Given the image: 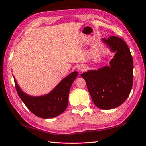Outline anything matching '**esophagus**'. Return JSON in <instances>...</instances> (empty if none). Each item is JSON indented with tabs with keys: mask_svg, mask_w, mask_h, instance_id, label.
Returning <instances> with one entry per match:
<instances>
[{
	"mask_svg": "<svg viewBox=\"0 0 146 146\" xmlns=\"http://www.w3.org/2000/svg\"><path fill=\"white\" fill-rule=\"evenodd\" d=\"M78 71H80V72H83V71H84L86 70V67L85 65H83V64H81L78 67Z\"/></svg>",
	"mask_w": 146,
	"mask_h": 146,
	"instance_id": "esophagus-1",
	"label": "esophagus"
}]
</instances>
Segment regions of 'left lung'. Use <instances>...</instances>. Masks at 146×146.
Instances as JSON below:
<instances>
[{
	"label": "left lung",
	"mask_w": 146,
	"mask_h": 146,
	"mask_svg": "<svg viewBox=\"0 0 146 146\" xmlns=\"http://www.w3.org/2000/svg\"><path fill=\"white\" fill-rule=\"evenodd\" d=\"M102 41L115 53L110 66L81 74L93 102L102 110L118 107L127 99L133 83V60L129 49L122 38L110 36Z\"/></svg>",
	"instance_id": "left-lung-1"
}]
</instances>
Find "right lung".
Here are the masks:
<instances>
[{
	"label": "right lung",
	"instance_id": "obj_1",
	"mask_svg": "<svg viewBox=\"0 0 146 146\" xmlns=\"http://www.w3.org/2000/svg\"><path fill=\"white\" fill-rule=\"evenodd\" d=\"M78 75L71 73L47 95L32 97L23 92L14 78L17 93L28 110L38 117L51 118L57 117L66 110L68 105V96L71 86Z\"/></svg>",
	"mask_w": 146,
	"mask_h": 146
}]
</instances>
